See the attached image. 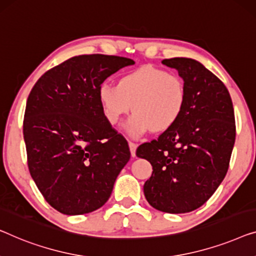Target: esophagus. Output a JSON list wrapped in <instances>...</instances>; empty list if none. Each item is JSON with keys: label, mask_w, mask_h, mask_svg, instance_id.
I'll use <instances>...</instances> for the list:
<instances>
[{"label": "esophagus", "mask_w": 256, "mask_h": 256, "mask_svg": "<svg viewBox=\"0 0 256 256\" xmlns=\"http://www.w3.org/2000/svg\"><path fill=\"white\" fill-rule=\"evenodd\" d=\"M136 148H137V144L134 142H129V149H130V154L132 157H135L136 156Z\"/></svg>", "instance_id": "esophagus-1"}]
</instances>
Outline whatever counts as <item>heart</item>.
<instances>
[{
  "instance_id": "b5f03b06",
  "label": "heart",
  "mask_w": 256,
  "mask_h": 256,
  "mask_svg": "<svg viewBox=\"0 0 256 256\" xmlns=\"http://www.w3.org/2000/svg\"><path fill=\"white\" fill-rule=\"evenodd\" d=\"M98 97L110 124H119L130 112L127 130L132 137L148 132H162L172 128L186 107V84L179 75L143 66L122 76L119 84L102 83Z\"/></svg>"
}]
</instances>
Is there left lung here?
<instances>
[{
	"label": "left lung",
	"mask_w": 256,
	"mask_h": 256,
	"mask_svg": "<svg viewBox=\"0 0 256 256\" xmlns=\"http://www.w3.org/2000/svg\"><path fill=\"white\" fill-rule=\"evenodd\" d=\"M162 64L184 80L186 107L172 128L140 144L136 156L152 165L143 187L149 204L162 212H190L226 176L236 140L234 110L224 83L198 61L173 58Z\"/></svg>",
	"instance_id": "1"
}]
</instances>
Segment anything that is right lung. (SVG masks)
I'll list each match as a JSON object with an SVG mask.
<instances>
[{"mask_svg":"<svg viewBox=\"0 0 256 256\" xmlns=\"http://www.w3.org/2000/svg\"><path fill=\"white\" fill-rule=\"evenodd\" d=\"M132 58L78 55L48 70L30 92L23 134L32 179L54 209L102 206L129 159L128 142L107 121L98 90Z\"/></svg>","mask_w":256,"mask_h":256,"instance_id":"add662e5","label":"right lung"}]
</instances>
